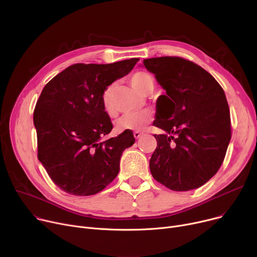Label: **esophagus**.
<instances>
[{"instance_id": "34e87169", "label": "esophagus", "mask_w": 257, "mask_h": 257, "mask_svg": "<svg viewBox=\"0 0 257 257\" xmlns=\"http://www.w3.org/2000/svg\"><path fill=\"white\" fill-rule=\"evenodd\" d=\"M133 136H134V138H136V139L138 140V139H140V138L143 136V133L140 132V131H134V132H133Z\"/></svg>"}]
</instances>
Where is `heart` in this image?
<instances>
[{
  "label": "heart",
  "mask_w": 257,
  "mask_h": 257,
  "mask_svg": "<svg viewBox=\"0 0 257 257\" xmlns=\"http://www.w3.org/2000/svg\"><path fill=\"white\" fill-rule=\"evenodd\" d=\"M131 85L143 93H150L155 87L154 78L146 72H136L130 76ZM114 85H108L102 92V105L108 114L114 112L113 105ZM153 115L150 110H142L139 112H127L118 117L115 121V129L118 132L123 131H141L151 123Z\"/></svg>",
  "instance_id": "obj_1"
}]
</instances>
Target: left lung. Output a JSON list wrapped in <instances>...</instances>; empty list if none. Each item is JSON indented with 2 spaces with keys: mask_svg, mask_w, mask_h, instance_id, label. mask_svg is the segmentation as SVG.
Wrapping results in <instances>:
<instances>
[{
  "mask_svg": "<svg viewBox=\"0 0 257 257\" xmlns=\"http://www.w3.org/2000/svg\"><path fill=\"white\" fill-rule=\"evenodd\" d=\"M166 89L157 100V147L150 159L153 178L175 192L195 190L221 168L231 139L225 92L208 72L177 56L145 59Z\"/></svg>",
  "mask_w": 257,
  "mask_h": 257,
  "instance_id": "obj_1",
  "label": "left lung"
}]
</instances>
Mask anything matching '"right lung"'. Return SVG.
I'll use <instances>...</instances> for the list:
<instances>
[{
  "label": "right lung",
  "mask_w": 257,
  "mask_h": 257,
  "mask_svg": "<svg viewBox=\"0 0 257 257\" xmlns=\"http://www.w3.org/2000/svg\"><path fill=\"white\" fill-rule=\"evenodd\" d=\"M139 60L73 64L49 81L40 93L33 113L37 157L63 192L98 194L117 176L121 153L136 139L132 131H124L102 141L113 126L101 97Z\"/></svg>",
  "instance_id": "right-lung-1"
}]
</instances>
